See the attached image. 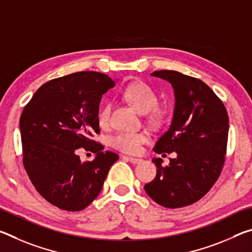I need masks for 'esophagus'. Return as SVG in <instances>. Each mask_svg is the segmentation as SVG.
I'll list each match as a JSON object with an SVG mask.
<instances>
[{"label": "esophagus", "mask_w": 252, "mask_h": 252, "mask_svg": "<svg viewBox=\"0 0 252 252\" xmlns=\"http://www.w3.org/2000/svg\"><path fill=\"white\" fill-rule=\"evenodd\" d=\"M126 159H127L129 160L131 163H133V164H138V163H141V162L143 161L142 159H138V158H132V157H125Z\"/></svg>", "instance_id": "34e87169"}]
</instances>
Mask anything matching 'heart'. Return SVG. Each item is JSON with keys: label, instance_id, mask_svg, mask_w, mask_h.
<instances>
[{"label": "heart", "instance_id": "1", "mask_svg": "<svg viewBox=\"0 0 252 252\" xmlns=\"http://www.w3.org/2000/svg\"><path fill=\"white\" fill-rule=\"evenodd\" d=\"M122 96L138 110L140 113L147 114L149 125L155 127L161 126L167 121L168 111L158 106L159 95L151 85L142 81H134L123 89ZM111 104L106 103L97 112V121L100 126H106L110 121ZM148 142V134L144 131H120L110 138V144L117 150L136 155L141 151L142 146Z\"/></svg>", "mask_w": 252, "mask_h": 252}]
</instances>
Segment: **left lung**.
Listing matches in <instances>:
<instances>
[{"instance_id": "1", "label": "left lung", "mask_w": 252, "mask_h": 252, "mask_svg": "<svg viewBox=\"0 0 252 252\" xmlns=\"http://www.w3.org/2000/svg\"><path fill=\"white\" fill-rule=\"evenodd\" d=\"M151 75L171 83L176 106L170 129L158 140V155L176 152L167 167L156 158L157 176L144 190L165 208H182L201 199L218 180L227 152L228 112L216 93L201 80L177 71ZM165 156V155H164Z\"/></svg>"}]
</instances>
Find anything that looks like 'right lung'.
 <instances>
[{
	"label": "right lung",
	"instance_id": "right-lung-1",
	"mask_svg": "<svg viewBox=\"0 0 252 252\" xmlns=\"http://www.w3.org/2000/svg\"><path fill=\"white\" fill-rule=\"evenodd\" d=\"M116 81L84 71L53 79L37 89L20 118L23 165L37 192L66 211L87 208L103 187L117 153L91 139L100 133L97 112L102 95ZM83 147L97 156L81 162Z\"/></svg>",
	"mask_w": 252,
	"mask_h": 252
}]
</instances>
